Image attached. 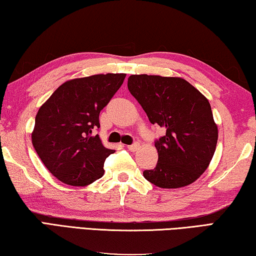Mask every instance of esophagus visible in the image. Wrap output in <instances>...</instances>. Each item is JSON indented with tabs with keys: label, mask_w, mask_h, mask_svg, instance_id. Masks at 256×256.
<instances>
[{
	"label": "esophagus",
	"mask_w": 256,
	"mask_h": 256,
	"mask_svg": "<svg viewBox=\"0 0 256 256\" xmlns=\"http://www.w3.org/2000/svg\"><path fill=\"white\" fill-rule=\"evenodd\" d=\"M138 147H140V144H138V142H135V144L127 146V148H128L129 150H132V152H135V150H138Z\"/></svg>",
	"instance_id": "esophagus-1"
}]
</instances>
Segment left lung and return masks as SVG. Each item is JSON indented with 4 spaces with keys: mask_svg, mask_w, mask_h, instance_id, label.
I'll use <instances>...</instances> for the list:
<instances>
[{
    "mask_svg": "<svg viewBox=\"0 0 256 256\" xmlns=\"http://www.w3.org/2000/svg\"><path fill=\"white\" fill-rule=\"evenodd\" d=\"M128 90L150 122L165 130L155 142L156 168L142 173L146 180L163 189L198 180L212 162L218 140L208 98L184 78L160 75H130Z\"/></svg>",
    "mask_w": 256,
    "mask_h": 256,
    "instance_id": "left-lung-1",
    "label": "left lung"
}]
</instances>
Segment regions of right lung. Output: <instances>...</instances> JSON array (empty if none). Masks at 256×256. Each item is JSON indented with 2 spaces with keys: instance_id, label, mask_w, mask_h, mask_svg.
Returning a JSON list of instances; mask_svg holds the SVG:
<instances>
[{
  "instance_id": "add662e5",
  "label": "right lung",
  "mask_w": 256,
  "mask_h": 256,
  "mask_svg": "<svg viewBox=\"0 0 256 256\" xmlns=\"http://www.w3.org/2000/svg\"><path fill=\"white\" fill-rule=\"evenodd\" d=\"M126 74L108 73L66 80L39 108L31 134L44 166L65 184L85 186L102 178L114 153L93 136L98 114L124 83Z\"/></svg>"
}]
</instances>
